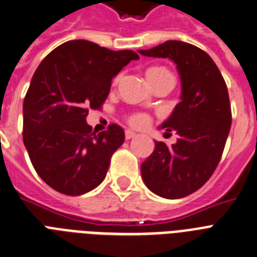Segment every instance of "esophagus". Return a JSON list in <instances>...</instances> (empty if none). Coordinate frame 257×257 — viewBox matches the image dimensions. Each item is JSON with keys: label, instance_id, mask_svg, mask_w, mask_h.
<instances>
[{"label": "esophagus", "instance_id": "obj_1", "mask_svg": "<svg viewBox=\"0 0 257 257\" xmlns=\"http://www.w3.org/2000/svg\"><path fill=\"white\" fill-rule=\"evenodd\" d=\"M124 137H126V139H133V138L137 137V133H134L133 130H126L124 131Z\"/></svg>", "mask_w": 257, "mask_h": 257}]
</instances>
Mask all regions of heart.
Masks as SVG:
<instances>
[{
    "mask_svg": "<svg viewBox=\"0 0 257 257\" xmlns=\"http://www.w3.org/2000/svg\"><path fill=\"white\" fill-rule=\"evenodd\" d=\"M147 79H148V82L150 84L152 83L159 82V80H173L174 82V78H173V74L169 71L168 69L165 67H159V66H156V67H151V69L147 70ZM130 122L133 126L135 127H142L148 122V117H147L146 114H135L133 117L130 118Z\"/></svg>",
    "mask_w": 257,
    "mask_h": 257,
    "instance_id": "heart-1",
    "label": "heart"
}]
</instances>
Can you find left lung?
<instances>
[{"label":"left lung","instance_id":"8db88e82","mask_svg":"<svg viewBox=\"0 0 257 257\" xmlns=\"http://www.w3.org/2000/svg\"><path fill=\"white\" fill-rule=\"evenodd\" d=\"M138 52L169 58L181 79V101L160 126L175 131L177 143L155 142V151L140 166L153 194L181 199L199 190L220 162L231 126L226 83L213 60L191 44L168 40Z\"/></svg>","mask_w":257,"mask_h":257}]
</instances>
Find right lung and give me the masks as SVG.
<instances>
[{
    "label": "right lung",
    "instance_id": "right-lung-1",
    "mask_svg": "<svg viewBox=\"0 0 257 257\" xmlns=\"http://www.w3.org/2000/svg\"><path fill=\"white\" fill-rule=\"evenodd\" d=\"M137 60L133 50L71 40L36 69L23 102V143L39 177L56 191L78 196L104 181L124 131L110 124L97 134L85 118L106 100L111 79Z\"/></svg>",
    "mask_w": 257,
    "mask_h": 257
}]
</instances>
